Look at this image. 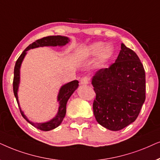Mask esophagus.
Segmentation results:
<instances>
[{"mask_svg":"<svg viewBox=\"0 0 160 160\" xmlns=\"http://www.w3.org/2000/svg\"><path fill=\"white\" fill-rule=\"evenodd\" d=\"M89 78L88 77H84L80 80V84L81 85H88L89 83Z\"/></svg>","mask_w":160,"mask_h":160,"instance_id":"esophagus-1","label":"esophagus"}]
</instances>
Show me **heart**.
Returning a JSON list of instances; mask_svg holds the SVG:
<instances>
[{
	"label": "heart",
	"instance_id": "heart-1",
	"mask_svg": "<svg viewBox=\"0 0 160 160\" xmlns=\"http://www.w3.org/2000/svg\"><path fill=\"white\" fill-rule=\"evenodd\" d=\"M103 42H96L90 44L86 48V53L89 56H97L99 54V62L104 63L111 58L113 54V48L110 44L105 45Z\"/></svg>",
	"mask_w": 160,
	"mask_h": 160
}]
</instances>
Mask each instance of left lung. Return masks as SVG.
<instances>
[{"instance_id": "8db88e82", "label": "left lung", "mask_w": 160, "mask_h": 160, "mask_svg": "<svg viewBox=\"0 0 160 160\" xmlns=\"http://www.w3.org/2000/svg\"><path fill=\"white\" fill-rule=\"evenodd\" d=\"M121 49L116 62L96 72L91 82L96 93V120L112 131L134 122L146 99L143 66L132 50L123 43Z\"/></svg>"}]
</instances>
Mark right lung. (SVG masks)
<instances>
[{
	"label": "right lung",
	"mask_w": 160,
	"mask_h": 160,
	"mask_svg": "<svg viewBox=\"0 0 160 160\" xmlns=\"http://www.w3.org/2000/svg\"><path fill=\"white\" fill-rule=\"evenodd\" d=\"M69 42V39L68 37H62V36H50L42 38V39H38L33 43L30 44L28 47H27L26 49L23 51L20 56L19 57L18 60L16 61L15 67L14 70V80H13V91L14 94L17 99L20 111L21 112L23 118L26 120L28 122L31 123L32 126L35 127L36 128L40 129L42 131H50L52 129L58 127L59 125L62 122L63 118L65 117L66 112H67V103L68 99L71 97V95L74 93V91L78 88L79 82L78 80H73V81L68 82V83L63 85L61 87L60 91H59L58 95V101L59 102V108L58 111L55 117H54L50 121L45 123H33L32 121H30L27 117L25 116L23 112L21 110L20 104L18 101V91L19 88V84H20V69L23 59H24L25 55H26L27 51L30 49H33L39 48V47H44V46H63L67 44Z\"/></svg>",
	"instance_id": "obj_1"
}]
</instances>
